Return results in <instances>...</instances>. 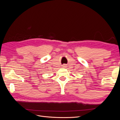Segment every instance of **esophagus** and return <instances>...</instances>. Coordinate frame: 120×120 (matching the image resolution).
I'll return each instance as SVG.
<instances>
[{"instance_id":"esophagus-1","label":"esophagus","mask_w":120,"mask_h":120,"mask_svg":"<svg viewBox=\"0 0 120 120\" xmlns=\"http://www.w3.org/2000/svg\"><path fill=\"white\" fill-rule=\"evenodd\" d=\"M64 66H65V65L64 64V66H63V67H64Z\"/></svg>"}]
</instances>
